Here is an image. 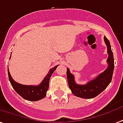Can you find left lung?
<instances>
[{
	"mask_svg": "<svg viewBox=\"0 0 123 123\" xmlns=\"http://www.w3.org/2000/svg\"><path fill=\"white\" fill-rule=\"evenodd\" d=\"M105 43L107 47V53L109 57L107 59L108 67L103 73L93 80L88 82L86 85H78L74 80V76L70 73L67 68V76L68 86L73 94L78 97L82 98H92L101 93L108 86L112 80V74L114 70V57L109 41L104 37Z\"/></svg>",
	"mask_w": 123,
	"mask_h": 123,
	"instance_id": "left-lung-1",
	"label": "left lung"
}]
</instances>
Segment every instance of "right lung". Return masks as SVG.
I'll use <instances>...</instances> for the list:
<instances>
[{
	"instance_id": "1",
	"label": "right lung",
	"mask_w": 123,
	"mask_h": 123,
	"mask_svg": "<svg viewBox=\"0 0 123 123\" xmlns=\"http://www.w3.org/2000/svg\"><path fill=\"white\" fill-rule=\"evenodd\" d=\"M57 67L58 65L50 69L49 73L44 77L42 82L37 86L24 85H21L14 81L13 79L12 78L9 70H8V79L11 82L12 86L20 97H22L23 98L27 100L37 101V100L43 99V98L45 97L47 91L49 89V80L50 79V76H52V74L54 73V71L56 70Z\"/></svg>"
}]
</instances>
